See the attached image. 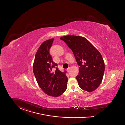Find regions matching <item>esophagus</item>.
I'll list each match as a JSON object with an SVG mask.
<instances>
[{
	"label": "esophagus",
	"instance_id": "obj_1",
	"mask_svg": "<svg viewBox=\"0 0 125 125\" xmlns=\"http://www.w3.org/2000/svg\"><path fill=\"white\" fill-rule=\"evenodd\" d=\"M70 69V68H68L67 69V72H69Z\"/></svg>",
	"mask_w": 125,
	"mask_h": 125
}]
</instances>
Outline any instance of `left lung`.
<instances>
[{
    "label": "left lung",
    "instance_id": "8db88e82",
    "mask_svg": "<svg viewBox=\"0 0 125 125\" xmlns=\"http://www.w3.org/2000/svg\"><path fill=\"white\" fill-rule=\"evenodd\" d=\"M72 50L80 66L76 77L80 87L85 91H95L102 82L105 71L103 59L98 50L85 38L69 35L60 38Z\"/></svg>",
    "mask_w": 125,
    "mask_h": 125
}]
</instances>
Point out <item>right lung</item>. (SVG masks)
<instances>
[{"instance_id":"1","label":"right lung","mask_w":125,"mask_h":125,"mask_svg":"<svg viewBox=\"0 0 125 125\" xmlns=\"http://www.w3.org/2000/svg\"><path fill=\"white\" fill-rule=\"evenodd\" d=\"M53 40L52 38L43 42L38 48L35 55L33 72L42 91L48 95L57 97L66 91L68 78L66 72L59 70L50 54Z\"/></svg>"}]
</instances>
